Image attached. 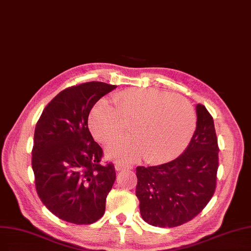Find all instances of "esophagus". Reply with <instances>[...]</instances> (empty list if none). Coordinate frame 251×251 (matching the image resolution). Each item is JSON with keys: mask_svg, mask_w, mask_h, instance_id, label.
Here are the masks:
<instances>
[{"mask_svg": "<svg viewBox=\"0 0 251 251\" xmlns=\"http://www.w3.org/2000/svg\"><path fill=\"white\" fill-rule=\"evenodd\" d=\"M133 167L128 166V165H124V164H116L115 165V170L116 171H123V170H126V169H131Z\"/></svg>", "mask_w": 251, "mask_h": 251, "instance_id": "1", "label": "esophagus"}]
</instances>
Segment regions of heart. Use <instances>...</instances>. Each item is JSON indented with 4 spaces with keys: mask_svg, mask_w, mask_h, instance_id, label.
<instances>
[{
    "mask_svg": "<svg viewBox=\"0 0 251 251\" xmlns=\"http://www.w3.org/2000/svg\"><path fill=\"white\" fill-rule=\"evenodd\" d=\"M101 100L88 118L91 132L106 143L122 134L131 122L133 136L115 140L106 154L116 162L133 163L143 157L150 164L169 162L188 145L197 126L196 111L181 96L155 88H127Z\"/></svg>",
    "mask_w": 251,
    "mask_h": 251,
    "instance_id": "b5f03b06",
    "label": "heart"
}]
</instances>
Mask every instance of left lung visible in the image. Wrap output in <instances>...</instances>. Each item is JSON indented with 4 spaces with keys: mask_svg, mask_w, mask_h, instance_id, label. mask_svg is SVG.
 Segmentation results:
<instances>
[{
    "mask_svg": "<svg viewBox=\"0 0 251 251\" xmlns=\"http://www.w3.org/2000/svg\"><path fill=\"white\" fill-rule=\"evenodd\" d=\"M197 127L181 155L171 162L137 167L136 196L144 222L174 227L197 216L216 187L218 145L212 116L198 104Z\"/></svg>",
    "mask_w": 251,
    "mask_h": 251,
    "instance_id": "1",
    "label": "left lung"
}]
</instances>
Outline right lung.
<instances>
[{
	"mask_svg": "<svg viewBox=\"0 0 251 251\" xmlns=\"http://www.w3.org/2000/svg\"><path fill=\"white\" fill-rule=\"evenodd\" d=\"M116 87L93 81L66 88L36 125L32 168L37 193L49 211L65 222L91 225L105 213L116 173L112 164H101L102 148L87 120L94 105Z\"/></svg>",
	"mask_w": 251,
	"mask_h": 251,
	"instance_id": "1",
	"label": "right lung"
}]
</instances>
